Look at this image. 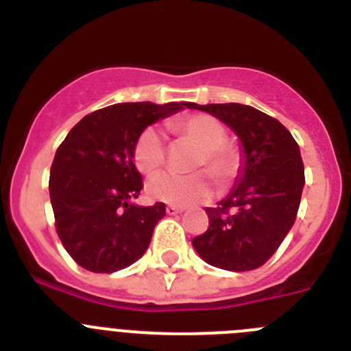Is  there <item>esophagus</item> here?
<instances>
[{"label": "esophagus", "instance_id": "obj_1", "mask_svg": "<svg viewBox=\"0 0 351 351\" xmlns=\"http://www.w3.org/2000/svg\"><path fill=\"white\" fill-rule=\"evenodd\" d=\"M165 210H167V214H169V216H176V214L182 213L184 209H182V207H178V206H167Z\"/></svg>", "mask_w": 351, "mask_h": 351}]
</instances>
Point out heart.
<instances>
[{
    "label": "heart",
    "mask_w": 351,
    "mask_h": 351,
    "mask_svg": "<svg viewBox=\"0 0 351 351\" xmlns=\"http://www.w3.org/2000/svg\"><path fill=\"white\" fill-rule=\"evenodd\" d=\"M170 132L176 137L188 141L200 149L195 160V169H202L213 176L218 184L225 186L237 176L241 169V153L226 141V130L216 117L207 114H193L173 119L169 123ZM165 142L153 126L142 130L133 144V163L141 173H154L165 165ZM147 195L158 202L172 206H190L204 200L213 193V181L206 172L193 176H178L161 172L147 182Z\"/></svg>",
    "instance_id": "b5f03b06"
}]
</instances>
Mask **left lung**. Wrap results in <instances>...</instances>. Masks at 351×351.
<instances>
[{
  "instance_id": "1",
  "label": "left lung",
  "mask_w": 351,
  "mask_h": 351,
  "mask_svg": "<svg viewBox=\"0 0 351 351\" xmlns=\"http://www.w3.org/2000/svg\"><path fill=\"white\" fill-rule=\"evenodd\" d=\"M213 114L243 142L244 172L218 207H207L209 228L191 241L214 267L244 272L267 262L295 223L304 188L299 145L280 121L241 104H186Z\"/></svg>"
}]
</instances>
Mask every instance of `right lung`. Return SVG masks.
<instances>
[{"instance_id":"1","label":"right lung","mask_w":351,"mask_h":351,"mask_svg":"<svg viewBox=\"0 0 351 351\" xmlns=\"http://www.w3.org/2000/svg\"><path fill=\"white\" fill-rule=\"evenodd\" d=\"M186 101L116 104L88 114L56 151L49 178L56 232L68 255L91 272H116L147 250L165 204H130L144 188L133 144L154 121Z\"/></svg>"}]
</instances>
